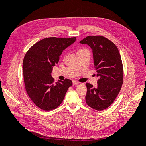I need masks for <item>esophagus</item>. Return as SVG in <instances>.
Wrapping results in <instances>:
<instances>
[{"label":"esophagus","instance_id":"esophagus-1","mask_svg":"<svg viewBox=\"0 0 146 146\" xmlns=\"http://www.w3.org/2000/svg\"><path fill=\"white\" fill-rule=\"evenodd\" d=\"M73 85H76V84H79V82L78 81H76V80H73Z\"/></svg>","mask_w":146,"mask_h":146}]
</instances>
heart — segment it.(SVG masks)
<instances>
[{"label": "heart", "mask_w": 146, "mask_h": 146, "mask_svg": "<svg viewBox=\"0 0 146 146\" xmlns=\"http://www.w3.org/2000/svg\"><path fill=\"white\" fill-rule=\"evenodd\" d=\"M82 50H79L77 52H80V51H82Z\"/></svg>", "instance_id": "heart-1"}]
</instances>
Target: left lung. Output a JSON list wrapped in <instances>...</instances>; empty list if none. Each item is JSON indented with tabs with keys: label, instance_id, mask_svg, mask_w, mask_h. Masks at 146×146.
<instances>
[{
	"label": "left lung",
	"instance_id": "1",
	"mask_svg": "<svg viewBox=\"0 0 146 146\" xmlns=\"http://www.w3.org/2000/svg\"><path fill=\"white\" fill-rule=\"evenodd\" d=\"M80 43L88 45L92 49L96 76L99 77L96 88L90 83L86 84V103L95 110H105L114 101L123 83L120 54L112 41L102 36H88Z\"/></svg>",
	"mask_w": 146,
	"mask_h": 146
}]
</instances>
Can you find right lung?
Listing matches in <instances>:
<instances>
[{"label": "right lung", "instance_id": "right-lung-1", "mask_svg": "<svg viewBox=\"0 0 146 146\" xmlns=\"http://www.w3.org/2000/svg\"><path fill=\"white\" fill-rule=\"evenodd\" d=\"M76 40V37L46 38L32 46L27 52L23 64L25 89L40 109L47 111L58 108L72 86V81L67 78L54 83L51 72L63 51Z\"/></svg>", "mask_w": 146, "mask_h": 146}]
</instances>
